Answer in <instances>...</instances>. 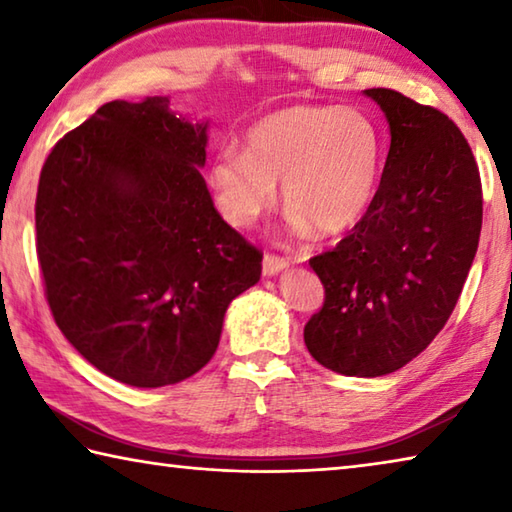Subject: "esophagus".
I'll return each mask as SVG.
<instances>
[{"label": "esophagus", "instance_id": "obj_1", "mask_svg": "<svg viewBox=\"0 0 512 512\" xmlns=\"http://www.w3.org/2000/svg\"><path fill=\"white\" fill-rule=\"evenodd\" d=\"M284 268H289V259L282 257V255H273V253H266L264 255V262H262V271L266 277H273Z\"/></svg>", "mask_w": 512, "mask_h": 512}]
</instances>
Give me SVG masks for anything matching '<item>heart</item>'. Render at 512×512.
Returning <instances> with one entry per match:
<instances>
[{
    "mask_svg": "<svg viewBox=\"0 0 512 512\" xmlns=\"http://www.w3.org/2000/svg\"><path fill=\"white\" fill-rule=\"evenodd\" d=\"M381 133L357 108L296 103L259 117L246 151L223 149L210 164V187L225 221L248 228L271 212L282 183L293 228L336 237L352 230L375 201Z\"/></svg>",
    "mask_w": 512,
    "mask_h": 512,
    "instance_id": "1",
    "label": "heart"
}]
</instances>
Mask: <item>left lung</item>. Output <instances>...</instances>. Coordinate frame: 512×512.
Segmentation results:
<instances>
[{
    "mask_svg": "<svg viewBox=\"0 0 512 512\" xmlns=\"http://www.w3.org/2000/svg\"><path fill=\"white\" fill-rule=\"evenodd\" d=\"M391 126L375 201L332 250L309 259L325 302L305 325L320 366L348 377L400 370L436 339L479 248L481 176L445 112L366 90Z\"/></svg>",
    "mask_w": 512,
    "mask_h": 512,
    "instance_id": "8db88e82",
    "label": "left lung"
}]
</instances>
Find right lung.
Returning <instances> with one entry per match:
<instances>
[{"label": "right lung", "mask_w": 512, "mask_h": 512, "mask_svg": "<svg viewBox=\"0 0 512 512\" xmlns=\"http://www.w3.org/2000/svg\"><path fill=\"white\" fill-rule=\"evenodd\" d=\"M207 124L169 97L110 101L40 171L36 250L65 339L103 375L178 384L214 357L262 253L216 212L198 167Z\"/></svg>", "instance_id": "1"}]
</instances>
